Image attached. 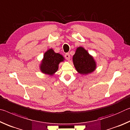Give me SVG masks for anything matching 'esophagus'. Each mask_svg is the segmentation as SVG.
Here are the masks:
<instances>
[{
	"label": "esophagus",
	"instance_id": "esophagus-1",
	"mask_svg": "<svg viewBox=\"0 0 130 130\" xmlns=\"http://www.w3.org/2000/svg\"><path fill=\"white\" fill-rule=\"evenodd\" d=\"M65 58L67 59V60H70V57L69 53L65 54Z\"/></svg>",
	"mask_w": 130,
	"mask_h": 130
}]
</instances>
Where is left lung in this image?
Instances as JSON below:
<instances>
[{
  "mask_svg": "<svg viewBox=\"0 0 130 130\" xmlns=\"http://www.w3.org/2000/svg\"><path fill=\"white\" fill-rule=\"evenodd\" d=\"M74 67L78 73L87 75L96 69V62L93 56L83 47H78L73 56Z\"/></svg>",
  "mask_w": 130,
  "mask_h": 130,
  "instance_id": "obj_1",
  "label": "left lung"
}]
</instances>
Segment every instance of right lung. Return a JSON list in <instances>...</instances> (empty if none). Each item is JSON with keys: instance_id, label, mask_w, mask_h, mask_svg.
Wrapping results in <instances>:
<instances>
[{"instance_id": "right-lung-1", "label": "right lung", "mask_w": 130, "mask_h": 130, "mask_svg": "<svg viewBox=\"0 0 130 130\" xmlns=\"http://www.w3.org/2000/svg\"><path fill=\"white\" fill-rule=\"evenodd\" d=\"M64 60V57L62 55L55 53L52 49H50L44 53L39 69L42 73L52 76L58 70L60 63L63 62Z\"/></svg>"}]
</instances>
